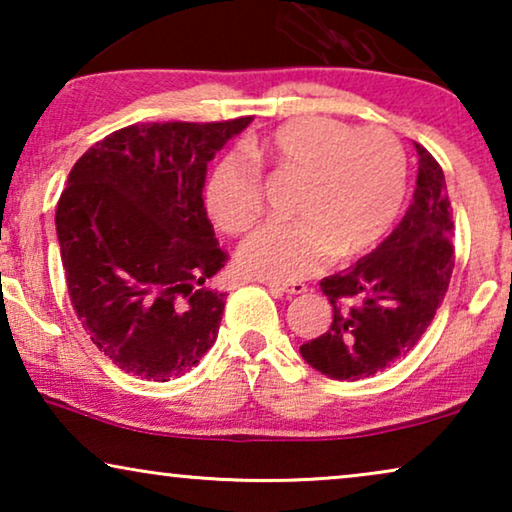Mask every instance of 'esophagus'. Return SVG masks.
I'll use <instances>...</instances> for the list:
<instances>
[{"mask_svg": "<svg viewBox=\"0 0 512 512\" xmlns=\"http://www.w3.org/2000/svg\"><path fill=\"white\" fill-rule=\"evenodd\" d=\"M265 286L272 291H279V293H291V296H298V293H305L307 286L303 282H270V279H265Z\"/></svg>", "mask_w": 512, "mask_h": 512, "instance_id": "obj_1", "label": "esophagus"}]
</instances>
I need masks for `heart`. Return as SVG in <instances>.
Returning a JSON list of instances; mask_svg holds the SVG:
<instances>
[{
    "instance_id": "obj_1",
    "label": "heart",
    "mask_w": 512,
    "mask_h": 512,
    "mask_svg": "<svg viewBox=\"0 0 512 512\" xmlns=\"http://www.w3.org/2000/svg\"><path fill=\"white\" fill-rule=\"evenodd\" d=\"M248 158L226 153L209 167L202 202L216 226L240 235L261 216V170L300 174L293 221L254 230L237 254L240 268L270 282H296L333 254L373 249L394 223L405 191V151L387 128H359L324 116L286 121L247 144Z\"/></svg>"
}]
</instances>
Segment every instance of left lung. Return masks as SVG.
<instances>
[{
    "instance_id": "left-lung-1",
    "label": "left lung",
    "mask_w": 512,
    "mask_h": 512,
    "mask_svg": "<svg viewBox=\"0 0 512 512\" xmlns=\"http://www.w3.org/2000/svg\"><path fill=\"white\" fill-rule=\"evenodd\" d=\"M415 149L417 186L394 233L352 268L321 279L333 321L300 354L331 380L356 382L394 366L431 326L450 286L454 223L445 174L422 144Z\"/></svg>"
}]
</instances>
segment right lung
Returning a JSON list of instances; mask_svg holds the SVG:
<instances>
[{"label":"right lung","instance_id":"add662e5","mask_svg":"<svg viewBox=\"0 0 512 512\" xmlns=\"http://www.w3.org/2000/svg\"><path fill=\"white\" fill-rule=\"evenodd\" d=\"M251 116L142 123L76 160L58 200L62 268L93 345L125 373L167 382L216 342L226 293L209 291L228 261L207 219V163Z\"/></svg>","mask_w":512,"mask_h":512}]
</instances>
